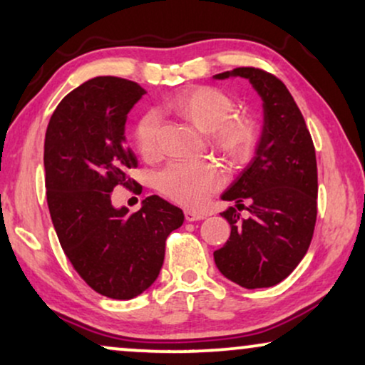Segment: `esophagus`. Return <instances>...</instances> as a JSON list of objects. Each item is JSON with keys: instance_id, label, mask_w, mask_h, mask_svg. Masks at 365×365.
<instances>
[{"instance_id": "34e87169", "label": "esophagus", "mask_w": 365, "mask_h": 365, "mask_svg": "<svg viewBox=\"0 0 365 365\" xmlns=\"http://www.w3.org/2000/svg\"><path fill=\"white\" fill-rule=\"evenodd\" d=\"M184 216H186V221L194 222V221H201V219L206 217V214L196 212V211H189V209H187V211L184 212Z\"/></svg>"}]
</instances>
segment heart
Here are the masks:
<instances>
[{
    "label": "heart",
    "mask_w": 365,
    "mask_h": 365,
    "mask_svg": "<svg viewBox=\"0 0 365 365\" xmlns=\"http://www.w3.org/2000/svg\"><path fill=\"white\" fill-rule=\"evenodd\" d=\"M168 108L209 134L211 146L229 161L242 163L251 156L259 139V126L251 116H234L236 101L222 89L194 86L179 91L168 101ZM161 119L149 111L139 119L134 129V144L143 158L158 153ZM224 182V174L216 164L171 163L158 174V187L163 194L182 206L201 207Z\"/></svg>",
    "instance_id": "heart-1"
}]
</instances>
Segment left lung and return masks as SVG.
<instances>
[{"label": "left lung", "instance_id": "obj_1", "mask_svg": "<svg viewBox=\"0 0 365 365\" xmlns=\"http://www.w3.org/2000/svg\"><path fill=\"white\" fill-rule=\"evenodd\" d=\"M249 79L262 99L264 126L256 156L224 201L249 202V217L234 207L221 212L229 241L214 252L224 277L246 289L276 286L306 256L317 217V163L301 109L281 79L259 68H236L216 79Z\"/></svg>", "mask_w": 365, "mask_h": 365}]
</instances>
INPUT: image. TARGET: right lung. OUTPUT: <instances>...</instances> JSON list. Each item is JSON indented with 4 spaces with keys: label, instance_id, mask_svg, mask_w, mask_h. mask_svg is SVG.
I'll use <instances>...</instances> for the list:
<instances>
[{
    "label": "right lung",
    "instance_id": "1",
    "mask_svg": "<svg viewBox=\"0 0 365 365\" xmlns=\"http://www.w3.org/2000/svg\"><path fill=\"white\" fill-rule=\"evenodd\" d=\"M143 94L123 78L89 79L58 104L44 138L46 199L59 244L93 291L118 301L156 281L166 239L184 222L181 209L159 196L133 214L111 202L113 189L128 187V171L138 166L124 126Z\"/></svg>",
    "mask_w": 365,
    "mask_h": 365
}]
</instances>
